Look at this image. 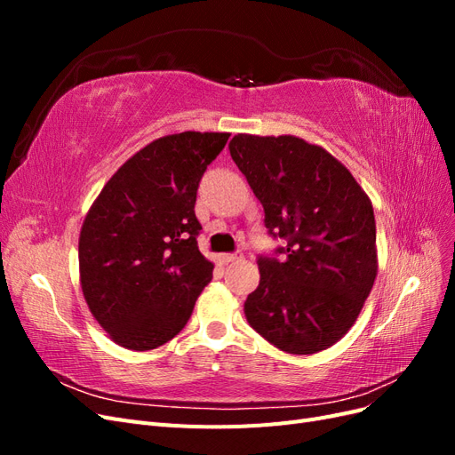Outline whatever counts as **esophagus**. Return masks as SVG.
<instances>
[{"label":"esophagus","mask_w":455,"mask_h":455,"mask_svg":"<svg viewBox=\"0 0 455 455\" xmlns=\"http://www.w3.org/2000/svg\"><path fill=\"white\" fill-rule=\"evenodd\" d=\"M243 259V254L241 252H235V254H220V261L222 264H233V261H239Z\"/></svg>","instance_id":"34e87169"}]
</instances>
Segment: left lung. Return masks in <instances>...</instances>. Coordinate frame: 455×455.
Instances as JSON below:
<instances>
[{
	"label": "left lung",
	"instance_id": "8db88e82",
	"mask_svg": "<svg viewBox=\"0 0 455 455\" xmlns=\"http://www.w3.org/2000/svg\"><path fill=\"white\" fill-rule=\"evenodd\" d=\"M231 159L286 241L258 258L259 284L244 301L256 332L292 355L328 349L347 334L378 275L371 201L343 163L292 134H235Z\"/></svg>",
	"mask_w": 455,
	"mask_h": 455
}]
</instances>
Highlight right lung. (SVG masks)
<instances>
[{
    "label": "right lung",
    "mask_w": 455,
    "mask_h": 455,
    "mask_svg": "<svg viewBox=\"0 0 455 455\" xmlns=\"http://www.w3.org/2000/svg\"><path fill=\"white\" fill-rule=\"evenodd\" d=\"M229 132L161 136L127 159L94 199L79 233V283L117 346L149 351L189 321L214 264L197 246L201 176Z\"/></svg>",
    "instance_id": "obj_1"
}]
</instances>
